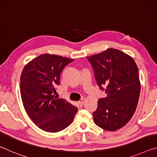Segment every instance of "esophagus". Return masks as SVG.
Returning <instances> with one entry per match:
<instances>
[{
  "label": "esophagus",
  "mask_w": 157,
  "mask_h": 157,
  "mask_svg": "<svg viewBox=\"0 0 157 157\" xmlns=\"http://www.w3.org/2000/svg\"><path fill=\"white\" fill-rule=\"evenodd\" d=\"M78 103L79 107H82L83 106V101H78Z\"/></svg>",
  "instance_id": "1"
}]
</instances>
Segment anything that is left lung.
I'll list each match as a JSON object with an SVG mask.
<instances>
[{"label":"left lung","instance_id":"1","mask_svg":"<svg viewBox=\"0 0 157 157\" xmlns=\"http://www.w3.org/2000/svg\"><path fill=\"white\" fill-rule=\"evenodd\" d=\"M100 89L107 97L98 100L94 121L107 131H116L131 120L139 102L140 84L133 58L121 50L109 48L87 57Z\"/></svg>","mask_w":157,"mask_h":157}]
</instances>
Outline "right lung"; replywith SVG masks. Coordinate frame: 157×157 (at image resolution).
Masks as SVG:
<instances>
[{"instance_id":"add662e5","label":"right lung","mask_w":157,"mask_h":157,"mask_svg":"<svg viewBox=\"0 0 157 157\" xmlns=\"http://www.w3.org/2000/svg\"><path fill=\"white\" fill-rule=\"evenodd\" d=\"M74 59L43 54L26 65L21 75V99L28 115L44 131L58 132L73 123L78 108L55 96L63 69Z\"/></svg>"}]
</instances>
